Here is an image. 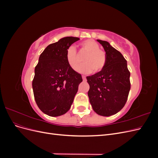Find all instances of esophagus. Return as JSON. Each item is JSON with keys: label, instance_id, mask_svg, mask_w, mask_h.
<instances>
[{"label": "esophagus", "instance_id": "1", "mask_svg": "<svg viewBox=\"0 0 158 158\" xmlns=\"http://www.w3.org/2000/svg\"><path fill=\"white\" fill-rule=\"evenodd\" d=\"M82 79H83V80H84V81H85V80H86V78H85V76H82Z\"/></svg>", "mask_w": 158, "mask_h": 158}]
</instances>
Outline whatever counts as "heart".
<instances>
[{
	"label": "heart",
	"mask_w": 158,
	"mask_h": 158,
	"mask_svg": "<svg viewBox=\"0 0 158 158\" xmlns=\"http://www.w3.org/2000/svg\"><path fill=\"white\" fill-rule=\"evenodd\" d=\"M81 51L87 53L82 62L84 64L79 66L78 71L81 73L88 74L101 72L106 65L107 55L106 52L99 49V45L93 40H88L80 44ZM66 60L70 67L76 70L80 64V60L74 46H70L66 51Z\"/></svg>",
	"instance_id": "1"
}]
</instances>
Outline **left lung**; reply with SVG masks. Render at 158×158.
Returning a JSON list of instances; mask_svg holds the SVG:
<instances>
[{"mask_svg":"<svg viewBox=\"0 0 158 158\" xmlns=\"http://www.w3.org/2000/svg\"><path fill=\"white\" fill-rule=\"evenodd\" d=\"M107 55V63L99 73L87 76L88 97L94 111L109 117L125 106L131 89L130 72L127 62L120 52L106 41L97 40Z\"/></svg>","mask_w":158,"mask_h":158,"instance_id":"1","label":"left lung"}]
</instances>
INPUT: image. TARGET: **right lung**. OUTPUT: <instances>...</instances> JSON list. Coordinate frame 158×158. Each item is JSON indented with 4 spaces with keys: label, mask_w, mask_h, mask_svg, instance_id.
<instances>
[{
    "label": "right lung",
    "mask_w": 158,
    "mask_h": 158,
    "mask_svg": "<svg viewBox=\"0 0 158 158\" xmlns=\"http://www.w3.org/2000/svg\"><path fill=\"white\" fill-rule=\"evenodd\" d=\"M78 37H65L47 46L35 68L32 88L41 111L58 117L70 109L82 82L80 74L72 69L66 60V51Z\"/></svg>",
    "instance_id": "add662e5"
}]
</instances>
